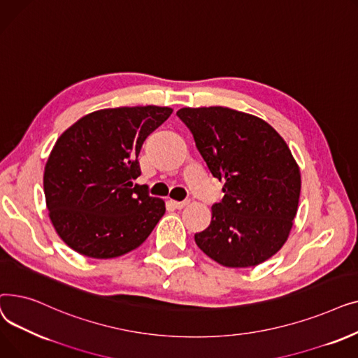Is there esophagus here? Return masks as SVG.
<instances>
[{"mask_svg": "<svg viewBox=\"0 0 358 358\" xmlns=\"http://www.w3.org/2000/svg\"><path fill=\"white\" fill-rule=\"evenodd\" d=\"M171 204L174 206L176 209H182L185 206H189V200H184V201H177V200H171Z\"/></svg>", "mask_w": 358, "mask_h": 358, "instance_id": "obj_1", "label": "esophagus"}]
</instances>
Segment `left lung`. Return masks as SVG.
I'll use <instances>...</instances> for the list:
<instances>
[{"label": "left lung", "instance_id": "1", "mask_svg": "<svg viewBox=\"0 0 358 358\" xmlns=\"http://www.w3.org/2000/svg\"><path fill=\"white\" fill-rule=\"evenodd\" d=\"M177 116L224 182L209 228L194 235L197 247L231 268L267 261L289 238L302 187L287 143L266 120L228 107H184Z\"/></svg>", "mask_w": 358, "mask_h": 358}]
</instances>
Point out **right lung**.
I'll return each instance as SVG.
<instances>
[{
    "instance_id": "1",
    "label": "right lung",
    "mask_w": 358,
    "mask_h": 358,
    "mask_svg": "<svg viewBox=\"0 0 358 358\" xmlns=\"http://www.w3.org/2000/svg\"><path fill=\"white\" fill-rule=\"evenodd\" d=\"M173 108L136 106L92 111L56 141L43 174L46 208L56 234L90 258H116L136 250L165 213L141 176L145 139Z\"/></svg>"
}]
</instances>
